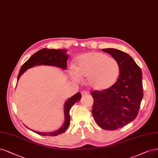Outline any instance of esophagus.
<instances>
[{
	"label": "esophagus",
	"instance_id": "34e87169",
	"mask_svg": "<svg viewBox=\"0 0 158 158\" xmlns=\"http://www.w3.org/2000/svg\"><path fill=\"white\" fill-rule=\"evenodd\" d=\"M81 94L82 96H85L86 95H88V92H87L86 91H82L81 92Z\"/></svg>",
	"mask_w": 158,
	"mask_h": 158
}]
</instances>
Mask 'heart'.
Returning a JSON list of instances; mask_svg holds the SVG:
<instances>
[{
  "instance_id": "heart-1",
  "label": "heart",
  "mask_w": 158,
  "mask_h": 158,
  "mask_svg": "<svg viewBox=\"0 0 158 158\" xmlns=\"http://www.w3.org/2000/svg\"><path fill=\"white\" fill-rule=\"evenodd\" d=\"M74 77H88V84L92 89L98 91L110 88L117 81L120 68L115 59L100 52H89L77 58Z\"/></svg>"
}]
</instances>
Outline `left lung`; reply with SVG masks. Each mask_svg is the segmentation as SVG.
I'll return each instance as SVG.
<instances>
[{"mask_svg": "<svg viewBox=\"0 0 158 158\" xmlns=\"http://www.w3.org/2000/svg\"><path fill=\"white\" fill-rule=\"evenodd\" d=\"M118 62L120 73L110 88L93 91L92 114L104 129L116 130L133 121L137 116L143 97L142 71L126 52L114 48L102 49Z\"/></svg>", "mask_w": 158, "mask_h": 158, "instance_id": "1", "label": "left lung"}]
</instances>
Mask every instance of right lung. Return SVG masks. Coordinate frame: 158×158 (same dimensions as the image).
<instances>
[{
  "label": "right lung",
  "instance_id": "right-lung-1",
  "mask_svg": "<svg viewBox=\"0 0 158 158\" xmlns=\"http://www.w3.org/2000/svg\"><path fill=\"white\" fill-rule=\"evenodd\" d=\"M66 50H54V49L50 50V49L47 48H43L42 50L38 51L22 65L18 76V80L21 77V75L27 69L35 67L36 65H51V66H55L63 69H66L67 67V61L69 57V56L66 54ZM80 93H77L65 102L64 106V122L63 126L57 131L52 133L34 132L42 136H57L66 131L70 123L69 111L70 110V108L77 101H80Z\"/></svg>",
  "mask_w": 158,
  "mask_h": 158
}]
</instances>
